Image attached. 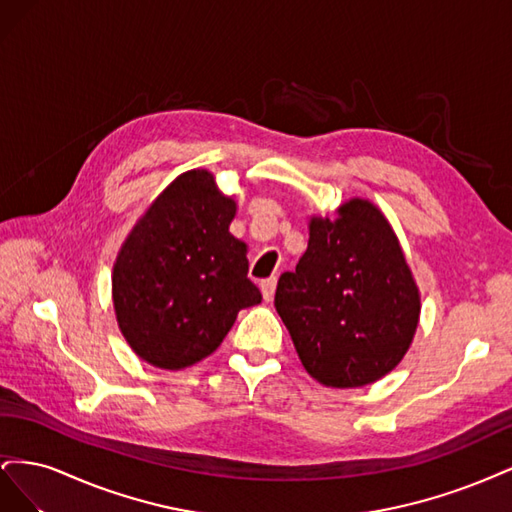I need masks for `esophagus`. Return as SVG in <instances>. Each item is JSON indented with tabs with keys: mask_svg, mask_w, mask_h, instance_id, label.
<instances>
[{
	"mask_svg": "<svg viewBox=\"0 0 512 512\" xmlns=\"http://www.w3.org/2000/svg\"><path fill=\"white\" fill-rule=\"evenodd\" d=\"M275 286H277L275 277H269V280H262V282H260V290H262V297H265V301H271V299H273Z\"/></svg>",
	"mask_w": 512,
	"mask_h": 512,
	"instance_id": "1",
	"label": "esophagus"
}]
</instances>
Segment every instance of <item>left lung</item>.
Wrapping results in <instances>:
<instances>
[{"label":"left lung","mask_w":512,"mask_h":512,"mask_svg":"<svg viewBox=\"0 0 512 512\" xmlns=\"http://www.w3.org/2000/svg\"><path fill=\"white\" fill-rule=\"evenodd\" d=\"M275 309L309 376L356 389L404 359L421 294L382 211L352 198L337 220H309L307 250L277 282Z\"/></svg>","instance_id":"8db88e82"}]
</instances>
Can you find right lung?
I'll return each mask as SVG.
<instances>
[{"label":"right lung","instance_id":"add662e5","mask_svg":"<svg viewBox=\"0 0 512 512\" xmlns=\"http://www.w3.org/2000/svg\"><path fill=\"white\" fill-rule=\"evenodd\" d=\"M237 203L207 170H188L153 200L113 267L119 329L143 361L183 369L218 348L243 307L262 301L247 247L228 232Z\"/></svg>","mask_w":512,"mask_h":512}]
</instances>
